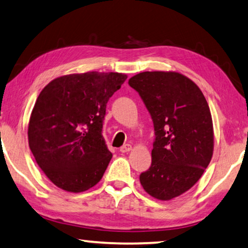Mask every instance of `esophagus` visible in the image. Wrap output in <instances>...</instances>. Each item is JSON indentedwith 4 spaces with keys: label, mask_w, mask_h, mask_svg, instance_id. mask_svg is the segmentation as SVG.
<instances>
[{
    "label": "esophagus",
    "mask_w": 248,
    "mask_h": 248,
    "mask_svg": "<svg viewBox=\"0 0 248 248\" xmlns=\"http://www.w3.org/2000/svg\"><path fill=\"white\" fill-rule=\"evenodd\" d=\"M129 151H132V145H129V144H126V145L122 146L120 148L121 153H127V152H129Z\"/></svg>",
    "instance_id": "esophagus-1"
}]
</instances>
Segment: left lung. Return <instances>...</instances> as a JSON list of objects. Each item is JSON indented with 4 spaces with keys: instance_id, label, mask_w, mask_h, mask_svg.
I'll return each instance as SVG.
<instances>
[{
    "instance_id": "8db88e82",
    "label": "left lung",
    "mask_w": 248,
    "mask_h": 248,
    "mask_svg": "<svg viewBox=\"0 0 248 248\" xmlns=\"http://www.w3.org/2000/svg\"><path fill=\"white\" fill-rule=\"evenodd\" d=\"M154 122L152 165L140 174L152 197L170 201L196 184L214 151L212 114L192 79L174 71L142 72L129 78Z\"/></svg>"
}]
</instances>
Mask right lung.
Listing matches in <instances>:
<instances>
[{"label": "right lung", "instance_id": "right-lung-1", "mask_svg": "<svg viewBox=\"0 0 248 248\" xmlns=\"http://www.w3.org/2000/svg\"><path fill=\"white\" fill-rule=\"evenodd\" d=\"M126 78L114 72L67 74L41 91L30 116L29 146L59 188L81 193L101 181L113 156L102 136L106 103Z\"/></svg>", "mask_w": 248, "mask_h": 248}]
</instances>
